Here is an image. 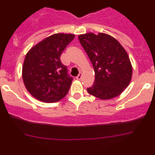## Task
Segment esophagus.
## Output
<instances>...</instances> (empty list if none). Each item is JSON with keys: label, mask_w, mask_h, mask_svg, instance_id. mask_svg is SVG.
<instances>
[{"label": "esophagus", "mask_w": 155, "mask_h": 155, "mask_svg": "<svg viewBox=\"0 0 155 155\" xmlns=\"http://www.w3.org/2000/svg\"><path fill=\"white\" fill-rule=\"evenodd\" d=\"M81 78H82V73H79V74L76 77V78L78 79V80H81Z\"/></svg>", "instance_id": "obj_1"}]
</instances>
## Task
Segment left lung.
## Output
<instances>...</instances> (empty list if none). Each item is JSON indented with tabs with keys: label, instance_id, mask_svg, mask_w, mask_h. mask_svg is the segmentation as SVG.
Segmentation results:
<instances>
[{
	"label": "left lung",
	"instance_id": "1",
	"mask_svg": "<svg viewBox=\"0 0 155 155\" xmlns=\"http://www.w3.org/2000/svg\"><path fill=\"white\" fill-rule=\"evenodd\" d=\"M94 71V82L87 92L99 99L118 96L130 83L133 68L127 51L113 36L99 32L78 35Z\"/></svg>",
	"mask_w": 155,
	"mask_h": 155
}]
</instances>
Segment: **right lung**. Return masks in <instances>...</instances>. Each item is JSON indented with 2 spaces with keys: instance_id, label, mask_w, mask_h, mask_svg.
Masks as SVG:
<instances>
[{
  "instance_id": "right-lung-1",
  "label": "right lung",
  "mask_w": 155,
  "mask_h": 155,
  "mask_svg": "<svg viewBox=\"0 0 155 155\" xmlns=\"http://www.w3.org/2000/svg\"><path fill=\"white\" fill-rule=\"evenodd\" d=\"M74 34H53L37 43L27 53L22 67V79L28 92L41 102L51 103L68 93L73 78L61 61Z\"/></svg>"
}]
</instances>
